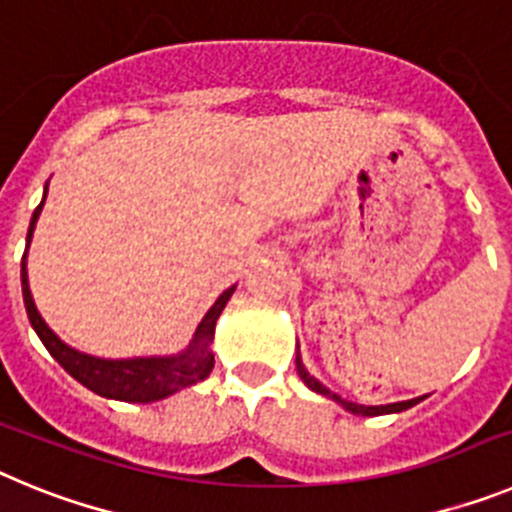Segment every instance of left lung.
<instances>
[{"mask_svg": "<svg viewBox=\"0 0 512 512\" xmlns=\"http://www.w3.org/2000/svg\"><path fill=\"white\" fill-rule=\"evenodd\" d=\"M297 374H300L302 382H305L307 387H310V390L320 392V395L330 397V400L341 402L343 408L351 410V413H356V415H384V413H400V410H408V408H413L415 402H420V400H408V402H392V405H356V402H348V400H343V397H338L336 392H330L328 387H323V384H320L318 379H315V377H310V374H307L305 366H302V359H300V356H297Z\"/></svg>", "mask_w": 512, "mask_h": 512, "instance_id": "1", "label": "left lung"}]
</instances>
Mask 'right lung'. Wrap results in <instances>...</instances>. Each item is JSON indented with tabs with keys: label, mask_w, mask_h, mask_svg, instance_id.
Wrapping results in <instances>:
<instances>
[{
	"label": "right lung",
	"mask_w": 512,
	"mask_h": 512,
	"mask_svg": "<svg viewBox=\"0 0 512 512\" xmlns=\"http://www.w3.org/2000/svg\"><path fill=\"white\" fill-rule=\"evenodd\" d=\"M45 202V200H43ZM43 202L38 205V210L33 212V220H30V230H27V246H30V238H33L35 223H38V215L43 210ZM27 251L22 256V300H25L27 318L30 325L35 328L38 338L43 341V346L51 351L53 359L76 379L84 387H89L92 392L102 397H110V400H122V402H153L161 400V397H169L171 392L189 387V384L200 382L207 374L212 372L215 366V356H212V336H215V323L223 312L225 302L230 300L235 287H228L223 295L217 297L215 305L207 310V315L202 318L200 328L194 333L192 343L184 354L179 356H166V359H128V361H107V359H94V356L79 354L71 346L61 341V338L53 333L45 320L40 318L38 307H35L33 295H30V284H27V269H25Z\"/></svg>",
	"instance_id": "add662e5"
}]
</instances>
